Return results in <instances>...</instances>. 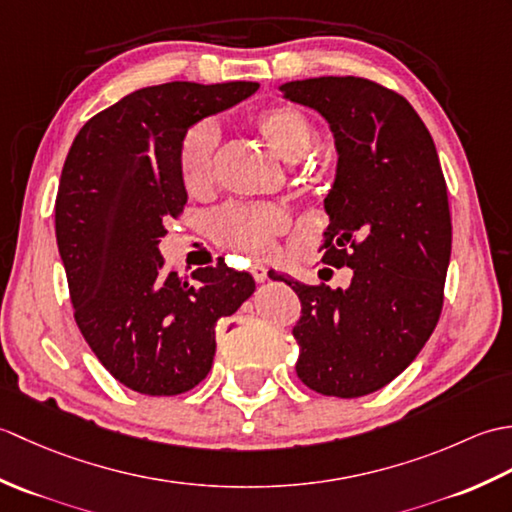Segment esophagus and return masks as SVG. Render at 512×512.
I'll return each instance as SVG.
<instances>
[{
    "label": "esophagus",
    "mask_w": 512,
    "mask_h": 512,
    "mask_svg": "<svg viewBox=\"0 0 512 512\" xmlns=\"http://www.w3.org/2000/svg\"><path fill=\"white\" fill-rule=\"evenodd\" d=\"M250 273H253L257 284H264V281L268 279V268L264 264H253L250 266Z\"/></svg>",
    "instance_id": "1"
}]
</instances>
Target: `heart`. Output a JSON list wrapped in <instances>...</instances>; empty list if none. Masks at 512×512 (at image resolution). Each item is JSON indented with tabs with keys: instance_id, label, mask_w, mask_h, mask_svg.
<instances>
[{
	"instance_id": "b5f03b06",
	"label": "heart",
	"mask_w": 512,
	"mask_h": 512,
	"mask_svg": "<svg viewBox=\"0 0 512 512\" xmlns=\"http://www.w3.org/2000/svg\"><path fill=\"white\" fill-rule=\"evenodd\" d=\"M250 123L266 140V145L286 162H297L314 145V123L297 105H268L250 116ZM220 132L215 123L200 121L187 129L180 151V178L191 193H202L215 178V151ZM288 215L277 204L233 202L211 217V237L222 248L248 257L266 255L275 244V237L286 231Z\"/></svg>"
}]
</instances>
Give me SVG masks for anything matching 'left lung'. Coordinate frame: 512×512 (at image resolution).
Segmentation results:
<instances>
[{"label":"left lung","instance_id":"1","mask_svg":"<svg viewBox=\"0 0 512 512\" xmlns=\"http://www.w3.org/2000/svg\"><path fill=\"white\" fill-rule=\"evenodd\" d=\"M330 123L339 167L325 198L321 262L352 268L345 290L286 281L301 299L297 376L323 396L391 383L436 330L451 259L447 182L429 129L405 96L363 76L281 85ZM322 270L319 277L323 279Z\"/></svg>","mask_w":512,"mask_h":512}]
</instances>
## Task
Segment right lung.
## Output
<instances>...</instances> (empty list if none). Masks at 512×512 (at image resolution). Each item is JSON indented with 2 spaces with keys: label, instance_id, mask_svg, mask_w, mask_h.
I'll return each instance as SVG.
<instances>
[{
  "label": "right lung",
  "instance_id": "obj_1",
  "mask_svg": "<svg viewBox=\"0 0 512 512\" xmlns=\"http://www.w3.org/2000/svg\"><path fill=\"white\" fill-rule=\"evenodd\" d=\"M257 88L173 81L136 90L92 116L65 158L54 228L74 321L107 372L138 394L178 396L202 383L217 321L255 292L253 277L224 262L178 277L158 242L187 204L178 167L187 129Z\"/></svg>",
  "mask_w": 512,
  "mask_h": 512
}]
</instances>
